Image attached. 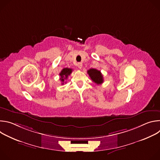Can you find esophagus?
Wrapping results in <instances>:
<instances>
[{"mask_svg": "<svg viewBox=\"0 0 160 160\" xmlns=\"http://www.w3.org/2000/svg\"><path fill=\"white\" fill-rule=\"evenodd\" d=\"M82 66H83V64H82V62H78V64H77V66H78V68H79V69H81V68H82Z\"/></svg>", "mask_w": 160, "mask_h": 160, "instance_id": "esophagus-1", "label": "esophagus"}]
</instances>
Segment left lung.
I'll return each instance as SVG.
<instances>
[{"label":"left lung","mask_w":160,"mask_h":160,"mask_svg":"<svg viewBox=\"0 0 160 160\" xmlns=\"http://www.w3.org/2000/svg\"><path fill=\"white\" fill-rule=\"evenodd\" d=\"M87 73L88 74L91 80L98 85L103 83V76L99 70L94 69V68H90V70L87 71Z\"/></svg>","instance_id":"left-lung-1"}]
</instances>
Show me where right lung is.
Masks as SVG:
<instances>
[{
  "label": "right lung",
  "mask_w": 160,
  "mask_h": 160,
  "mask_svg": "<svg viewBox=\"0 0 160 160\" xmlns=\"http://www.w3.org/2000/svg\"><path fill=\"white\" fill-rule=\"evenodd\" d=\"M72 71H73L72 69H70V68H63V69L61 70V73H59V76H60L59 80L61 81L62 85L64 84V80H66L68 78V77L72 73Z\"/></svg>",
  "instance_id": "right-lung-1"
}]
</instances>
